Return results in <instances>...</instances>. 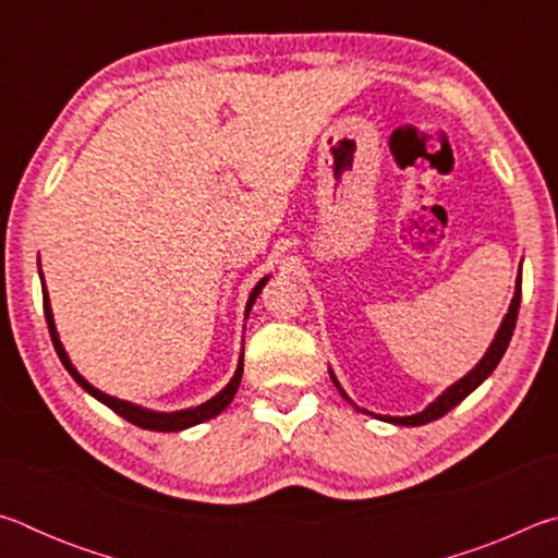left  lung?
<instances>
[{
	"label": "left lung",
	"instance_id": "8db88e82",
	"mask_svg": "<svg viewBox=\"0 0 558 558\" xmlns=\"http://www.w3.org/2000/svg\"><path fill=\"white\" fill-rule=\"evenodd\" d=\"M519 302H522V266H519V276H517V282H514V295H512V302H509L507 315L502 317V323H499V329H497V335H495V339H493V344L487 347V352L483 354V359H480V362H477L475 366H472V369H470L465 376H462V379H458L456 384H450L448 389L438 396V399H433V401L426 405V409L418 411V413H413V415H381V413L366 411V409H362V405H356L352 399H349L347 391L342 389V386H339V381H337V376H335L332 369H329V376H332V381H335V386H337V391L342 393V399L352 403L356 411L369 413V415H374V418L386 421V423H393V426H426V423L438 421L440 415H446L450 409H456V405H458L462 399H468V396H470L472 391H475L477 386L483 384V381L487 379V376L497 369L499 359L505 356L507 347H509V339H512V332H514L517 313H519Z\"/></svg>",
	"mask_w": 558,
	"mask_h": 558
}]
</instances>
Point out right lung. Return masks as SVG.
<instances>
[{
	"label": "right lung",
	"mask_w": 558,
	"mask_h": 558,
	"mask_svg": "<svg viewBox=\"0 0 558 558\" xmlns=\"http://www.w3.org/2000/svg\"><path fill=\"white\" fill-rule=\"evenodd\" d=\"M41 266V260H39ZM39 278H41V290H44V315H46V323H49V332H51V342H53V349L56 354H59V359L65 366V372H69L75 384L81 386L83 391H88L93 399H98L100 403H106L108 409L116 411L118 415H122V418L135 423V426L145 428V430H157V433H177V430H184V428H192V426H199V423L204 421H211L219 415L226 405H229L233 401L235 391H239V384H241V376H243V352L239 356V366H235V372L231 376V381L223 386V389L211 396L209 401H204L199 405H189V409H179V411H153V409H145V405H137L132 401H125V399H116V396H110L106 391H100L93 386L88 379H83V374L75 369L69 352H65L63 344H61V337H59V329H56V323H53V310H51V300H49V290H46V282H44V272L39 268ZM270 280V276L260 278L258 286L251 290L248 295V302H245V319H248V313L253 307V302H256V298L260 295V290L266 288V282Z\"/></svg>",
	"instance_id": "1"
}]
</instances>
